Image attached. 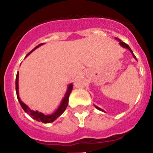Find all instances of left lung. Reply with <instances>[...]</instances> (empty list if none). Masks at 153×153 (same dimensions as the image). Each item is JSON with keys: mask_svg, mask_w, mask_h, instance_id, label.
Here are the masks:
<instances>
[{"mask_svg": "<svg viewBox=\"0 0 153 153\" xmlns=\"http://www.w3.org/2000/svg\"><path fill=\"white\" fill-rule=\"evenodd\" d=\"M115 39H117V40H118V41H120V42H119V44H120V46H122V47H123V48H126V49L128 50V51H129L131 53V54H132L133 57H134V58H135V59H136V57H135V56L134 55V53H133L132 51H131V48H129V46H128V45H127V44L124 43V42H121V41H120V39H117V38H115ZM136 60H137V59H136ZM94 106H95V108H97V109H99V110H100V111H104V112H105V111H103V110H102V109H101L100 108H99V107H97V105H94Z\"/></svg>", "mask_w": 153, "mask_h": 153, "instance_id": "1", "label": "left lung"}]
</instances>
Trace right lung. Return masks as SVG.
Wrapping results in <instances>:
<instances>
[{"instance_id": "obj_1", "label": "right lung", "mask_w": 153, "mask_h": 153, "mask_svg": "<svg viewBox=\"0 0 153 153\" xmlns=\"http://www.w3.org/2000/svg\"><path fill=\"white\" fill-rule=\"evenodd\" d=\"M42 45H44V43H42V44H40V45H38V46H36V48H35L34 49L32 50V51H30V52L29 53L27 56H28L30 53L33 52L34 50H36V48H38L39 47L42 46ZM19 72H18L17 75H16V94H17L18 100H19V102H20L21 106L22 107V108L24 109V111H25L27 114H28L29 115L32 117V118H33L34 120H37V121H39V122H40V121L42 122V123H52V122H53L56 119L58 118V117H59V116L61 115V114H62L65 111L66 108H67V106H68V102L69 96H70L71 93L72 89H73V85H72V83L71 84L69 85L68 87L67 92H66L64 98H63L62 100L61 104H60L59 106V108L56 109V111L51 114L45 115V114H44L43 113L39 112V111H34V110L30 109V108H29V107L27 106L26 104L24 103V102L21 100L20 97H19Z\"/></svg>"}]
</instances>
